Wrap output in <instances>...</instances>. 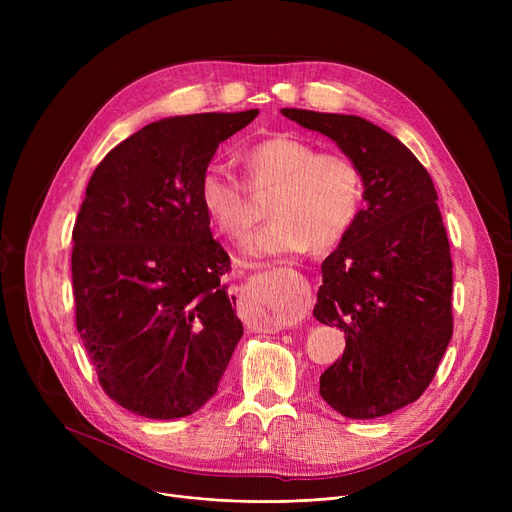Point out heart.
I'll use <instances>...</instances> for the list:
<instances>
[{"instance_id": "heart-1", "label": "heart", "mask_w": 512, "mask_h": 512, "mask_svg": "<svg viewBox=\"0 0 512 512\" xmlns=\"http://www.w3.org/2000/svg\"><path fill=\"white\" fill-rule=\"evenodd\" d=\"M251 188L274 184L263 224L247 242L255 259L326 251L355 226L363 207V174L344 153H317L292 134H276L242 151ZM197 201L215 230L245 238L253 224L245 188L218 168H207L197 184Z\"/></svg>"}]
</instances>
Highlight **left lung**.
<instances>
[{
	"label": "left lung",
	"mask_w": 512,
	"mask_h": 512,
	"mask_svg": "<svg viewBox=\"0 0 512 512\" xmlns=\"http://www.w3.org/2000/svg\"><path fill=\"white\" fill-rule=\"evenodd\" d=\"M282 114L332 139L365 186L355 226L321 263L313 315L344 330L346 346L319 394L348 419L390 415L425 392L452 338V259L432 176L365 118Z\"/></svg>",
	"instance_id": "left-lung-1"
}]
</instances>
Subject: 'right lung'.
I'll list each match as a JSON object with an SVG mask.
<instances>
[{
  "label": "right lung",
  "mask_w": 512,
  "mask_h": 512,
  "mask_svg": "<svg viewBox=\"0 0 512 512\" xmlns=\"http://www.w3.org/2000/svg\"><path fill=\"white\" fill-rule=\"evenodd\" d=\"M259 110L147 124L95 168L72 230L76 330L105 394L149 419L199 411L242 336L197 184Z\"/></svg>",
  "instance_id": "obj_1"
}]
</instances>
